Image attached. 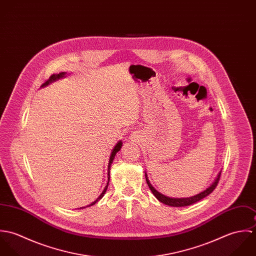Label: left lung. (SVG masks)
<instances>
[{"instance_id": "8db88e82", "label": "left lung", "mask_w": 256, "mask_h": 256, "mask_svg": "<svg viewBox=\"0 0 256 256\" xmlns=\"http://www.w3.org/2000/svg\"><path fill=\"white\" fill-rule=\"evenodd\" d=\"M220 172H222V170L220 172V174H218L216 180L213 182V184H212L209 188H207V189L204 190L203 192H201V193H199V194H197V195H195V196L189 197V198H170V197H166V196L162 195V193L158 192V191L152 187V185L150 183L148 180L146 174H145V176H146V182L148 186V188L150 189V191L152 192V194L156 196V198L158 201H160L162 203H164V204H166V205L172 206V207H184V206H188V205L194 204V203L200 201L201 199L205 198L206 196H208L210 193H212V192L214 191V189L217 187L218 183H219L220 178Z\"/></svg>"}]
</instances>
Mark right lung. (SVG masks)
<instances>
[{"label": "right lung", "instance_id": "obj_1", "mask_svg": "<svg viewBox=\"0 0 256 256\" xmlns=\"http://www.w3.org/2000/svg\"><path fill=\"white\" fill-rule=\"evenodd\" d=\"M65 74L64 72H62V73L57 74H53L41 86H47V84H49V82H54V80H58V78H63L64 76H65ZM121 146H122V142L121 141H119L118 143H117V145L114 146V148L112 150V152H111V156H110V164H108V182H110V166H111V164H112V162H113V160H114V158H115V154H116V152H119L120 150V148H121ZM108 182L106 184V188H104V190L102 191V193L100 194V196L94 201V202H92L90 205H88V206H92V205H94V204H96L98 200H100L102 197H104V193L106 192V190H108Z\"/></svg>", "mask_w": 256, "mask_h": 256}]
</instances>
